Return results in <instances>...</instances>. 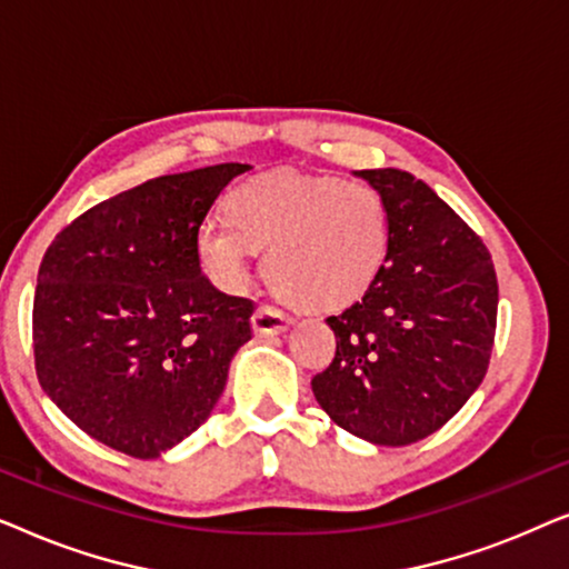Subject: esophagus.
<instances>
[{"mask_svg": "<svg viewBox=\"0 0 569 569\" xmlns=\"http://www.w3.org/2000/svg\"><path fill=\"white\" fill-rule=\"evenodd\" d=\"M256 337H274V333H282L287 326L292 323V318L274 306H259L251 318Z\"/></svg>", "mask_w": 569, "mask_h": 569, "instance_id": "34e87169", "label": "esophagus"}]
</instances>
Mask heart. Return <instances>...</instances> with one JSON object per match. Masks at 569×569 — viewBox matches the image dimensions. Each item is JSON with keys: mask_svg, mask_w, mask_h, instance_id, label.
Segmentation results:
<instances>
[{"mask_svg": "<svg viewBox=\"0 0 569 569\" xmlns=\"http://www.w3.org/2000/svg\"><path fill=\"white\" fill-rule=\"evenodd\" d=\"M228 222H204L197 253L212 282L238 290L253 251L279 298L302 310H339L370 290L388 261V207L372 186L339 176L271 173L238 183Z\"/></svg>", "mask_w": 569, "mask_h": 569, "instance_id": "obj_1", "label": "heart"}]
</instances>
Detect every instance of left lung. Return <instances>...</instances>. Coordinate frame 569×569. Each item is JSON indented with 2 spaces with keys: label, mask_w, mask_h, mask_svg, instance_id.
Segmentation results:
<instances>
[{
  "label": "left lung",
  "mask_w": 569,
  "mask_h": 569,
  "mask_svg": "<svg viewBox=\"0 0 569 569\" xmlns=\"http://www.w3.org/2000/svg\"><path fill=\"white\" fill-rule=\"evenodd\" d=\"M360 176L388 207V261L362 300L326 318L337 355L310 386L341 430L399 448L440 430L485 380L497 274L481 238L425 181L396 168Z\"/></svg>",
  "instance_id": "obj_1"
}]
</instances>
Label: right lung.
Wrapping results in <instances>:
<instances>
[{
  "label": "right lung",
  "mask_w": 569,
  "mask_h": 569,
  "mask_svg": "<svg viewBox=\"0 0 569 569\" xmlns=\"http://www.w3.org/2000/svg\"><path fill=\"white\" fill-rule=\"evenodd\" d=\"M248 166L222 162L116 193L53 238L38 269V383L90 438L158 458L212 415L253 300L201 274L197 232Z\"/></svg>",
  "instance_id": "1"
}]
</instances>
